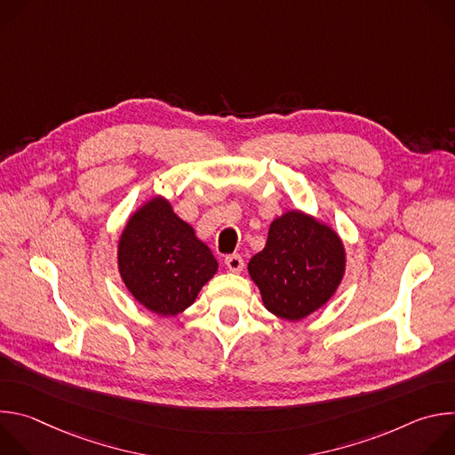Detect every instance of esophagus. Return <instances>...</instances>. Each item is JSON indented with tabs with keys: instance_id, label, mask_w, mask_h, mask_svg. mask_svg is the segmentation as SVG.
I'll return each instance as SVG.
<instances>
[{
	"instance_id": "34e87169",
	"label": "esophagus",
	"mask_w": 455,
	"mask_h": 455,
	"mask_svg": "<svg viewBox=\"0 0 455 455\" xmlns=\"http://www.w3.org/2000/svg\"><path fill=\"white\" fill-rule=\"evenodd\" d=\"M225 265H227V268H228L230 272L237 274V272H241V270H243L244 261H243V257H241V255L232 253V255H227V257H225Z\"/></svg>"
}]
</instances>
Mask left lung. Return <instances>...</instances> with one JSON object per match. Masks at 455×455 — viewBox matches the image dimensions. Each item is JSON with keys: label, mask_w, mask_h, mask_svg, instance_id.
<instances>
[{"label": "left lung", "mask_w": 455, "mask_h": 455, "mask_svg": "<svg viewBox=\"0 0 455 455\" xmlns=\"http://www.w3.org/2000/svg\"><path fill=\"white\" fill-rule=\"evenodd\" d=\"M346 246L339 232L299 209L277 216L267 246L248 263L265 307L299 322L337 293L346 274Z\"/></svg>", "instance_id": "8db88e82"}]
</instances>
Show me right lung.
I'll return each instance as SVG.
<instances>
[{
    "label": "right lung",
    "instance_id": "1",
    "mask_svg": "<svg viewBox=\"0 0 455 455\" xmlns=\"http://www.w3.org/2000/svg\"><path fill=\"white\" fill-rule=\"evenodd\" d=\"M116 265L122 283L151 313L174 316L196 300L218 261L164 196L144 202L120 232Z\"/></svg>",
    "mask_w": 455,
    "mask_h": 455
}]
</instances>
